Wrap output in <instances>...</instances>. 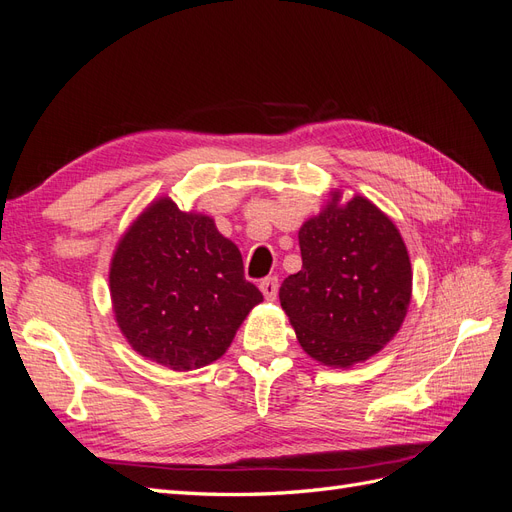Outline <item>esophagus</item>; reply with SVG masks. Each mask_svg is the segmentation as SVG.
<instances>
[{
  "instance_id": "esophagus-1",
  "label": "esophagus",
  "mask_w": 512,
  "mask_h": 512,
  "mask_svg": "<svg viewBox=\"0 0 512 512\" xmlns=\"http://www.w3.org/2000/svg\"><path fill=\"white\" fill-rule=\"evenodd\" d=\"M277 277H265V280L260 282V290H262V294H265V299L267 301H273L275 297H277Z\"/></svg>"
}]
</instances>
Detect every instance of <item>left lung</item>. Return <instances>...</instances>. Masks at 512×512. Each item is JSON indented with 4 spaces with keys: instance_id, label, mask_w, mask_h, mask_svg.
Wrapping results in <instances>:
<instances>
[{
    "instance_id": "8db88e82",
    "label": "left lung",
    "mask_w": 512,
    "mask_h": 512,
    "mask_svg": "<svg viewBox=\"0 0 512 512\" xmlns=\"http://www.w3.org/2000/svg\"><path fill=\"white\" fill-rule=\"evenodd\" d=\"M331 194L299 230L303 267L280 288L301 348L329 367L363 363L406 318L412 269L397 226L367 200Z\"/></svg>"
}]
</instances>
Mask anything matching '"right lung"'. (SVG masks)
Returning <instances> with one entry per match:
<instances>
[{"instance_id":"add662e5","label":"right lung","mask_w":512,"mask_h":512,"mask_svg":"<svg viewBox=\"0 0 512 512\" xmlns=\"http://www.w3.org/2000/svg\"><path fill=\"white\" fill-rule=\"evenodd\" d=\"M113 312L128 344L168 369L205 367L228 350L262 292L239 247L203 213L162 196L138 215L111 260Z\"/></svg>"}]
</instances>
